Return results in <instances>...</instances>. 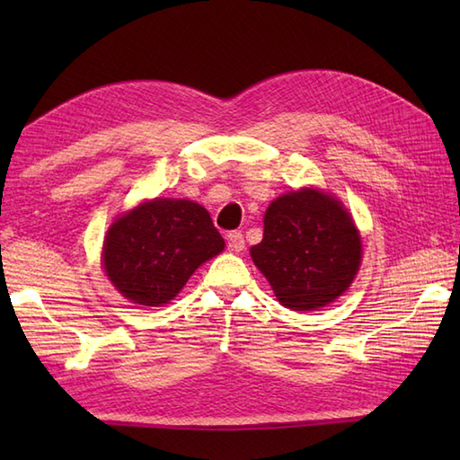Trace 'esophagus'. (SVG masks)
Instances as JSON below:
<instances>
[{
    "instance_id": "obj_1",
    "label": "esophagus",
    "mask_w": 460,
    "mask_h": 460,
    "mask_svg": "<svg viewBox=\"0 0 460 460\" xmlns=\"http://www.w3.org/2000/svg\"><path fill=\"white\" fill-rule=\"evenodd\" d=\"M227 245L231 251H235V252H241L243 249H245V237H243V233L231 231L227 235Z\"/></svg>"
}]
</instances>
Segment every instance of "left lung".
Returning a JSON list of instances; mask_svg holds the SVG:
<instances>
[{
  "label": "left lung",
  "mask_w": 460,
  "mask_h": 460,
  "mask_svg": "<svg viewBox=\"0 0 460 460\" xmlns=\"http://www.w3.org/2000/svg\"><path fill=\"white\" fill-rule=\"evenodd\" d=\"M252 262L280 305L314 310L334 302L354 280L361 243L349 213L318 190L280 195L265 213V233Z\"/></svg>",
  "instance_id": "8db88e82"
}]
</instances>
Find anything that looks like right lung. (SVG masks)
Instances as JSON below:
<instances>
[{"label":"right lung","mask_w":460,"mask_h":460,"mask_svg":"<svg viewBox=\"0 0 460 460\" xmlns=\"http://www.w3.org/2000/svg\"><path fill=\"white\" fill-rule=\"evenodd\" d=\"M223 247L211 215L199 203L154 199L111 225L102 261L122 296L134 305L162 306Z\"/></svg>","instance_id":"1"}]
</instances>
